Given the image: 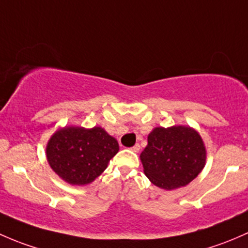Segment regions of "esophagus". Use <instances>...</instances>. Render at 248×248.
Returning a JSON list of instances; mask_svg holds the SVG:
<instances>
[{
    "mask_svg": "<svg viewBox=\"0 0 248 248\" xmlns=\"http://www.w3.org/2000/svg\"><path fill=\"white\" fill-rule=\"evenodd\" d=\"M130 149H131L134 153H139L140 149H141V145H140L139 143H137V144H135L134 147H131V148H130Z\"/></svg>",
    "mask_w": 248,
    "mask_h": 248,
    "instance_id": "1",
    "label": "esophagus"
}]
</instances>
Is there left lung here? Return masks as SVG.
Segmentation results:
<instances>
[{
	"instance_id": "obj_1",
	"label": "left lung",
	"mask_w": 248,
	"mask_h": 248,
	"mask_svg": "<svg viewBox=\"0 0 248 248\" xmlns=\"http://www.w3.org/2000/svg\"><path fill=\"white\" fill-rule=\"evenodd\" d=\"M205 147L197 131L187 126L155 127L141 153L144 174L165 190L186 186L205 165Z\"/></svg>"
}]
</instances>
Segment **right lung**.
Segmentation results:
<instances>
[{
	"label": "right lung",
	"mask_w": 248,
	"mask_h": 248,
	"mask_svg": "<svg viewBox=\"0 0 248 248\" xmlns=\"http://www.w3.org/2000/svg\"><path fill=\"white\" fill-rule=\"evenodd\" d=\"M118 149L117 140L101 127H64L48 141L46 157L51 168L63 180L85 185L106 170Z\"/></svg>",
	"instance_id": "add662e5"
}]
</instances>
